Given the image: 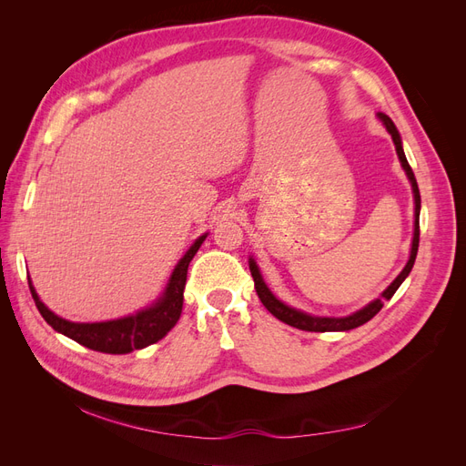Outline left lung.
Returning a JSON list of instances; mask_svg holds the SVG:
<instances>
[{
    "instance_id": "left-lung-1",
    "label": "left lung",
    "mask_w": 466,
    "mask_h": 466,
    "mask_svg": "<svg viewBox=\"0 0 466 466\" xmlns=\"http://www.w3.org/2000/svg\"><path fill=\"white\" fill-rule=\"evenodd\" d=\"M379 120L385 124L387 132L390 134L392 142H394V147H397V155L400 159V165L404 168V173L408 177V180H410L412 185V192H414V237H412V248H410V258H408L406 266L402 268V272L394 278L392 284L380 293V298L371 301L370 305H365L363 309H360V311L351 313L348 317H313V315H307L303 311H298V309H293L286 303H281L276 295L268 289V286L264 284V279L260 276V270L258 266L255 262V258H248V268H250V274H252V279H255V289L258 293V298L262 301V305L270 311L276 319H279L281 322L289 324V327H295L299 330H309V332H338V330H351V329H358L361 327V324H365L368 320H371L380 309H383V303L387 299H390L394 291H397L400 288L402 281L406 279V276L410 274L412 266H414V260H416V255H418V243H420V190H418V182H416V177L412 173V167L408 165L406 161V155H404V149H402V139H400V134L397 130V126L392 124V120L385 115V112H379Z\"/></svg>"
}]
</instances>
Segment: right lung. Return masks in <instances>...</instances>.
<instances>
[{
  "label": "right lung",
  "mask_w": 466,
  "mask_h": 466,
  "mask_svg": "<svg viewBox=\"0 0 466 466\" xmlns=\"http://www.w3.org/2000/svg\"><path fill=\"white\" fill-rule=\"evenodd\" d=\"M206 237L208 233L196 238L194 245L187 250V255L178 260L161 298L151 307L144 309V311H137L136 315L106 322L66 320L58 315H54L50 309L40 301L36 289L33 288V281H29L35 305L42 319H45L54 330L62 332L64 336L72 338V340L89 350L103 351V354H130L134 350H142L146 346L159 342L180 319L182 301H185V295L182 293H185L187 286L188 264L196 252H198Z\"/></svg>",
  "instance_id": "add662e5"
}]
</instances>
